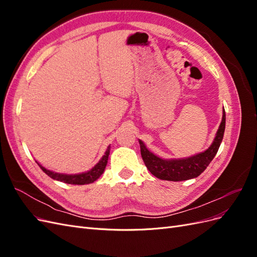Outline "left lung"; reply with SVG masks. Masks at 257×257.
<instances>
[{
    "mask_svg": "<svg viewBox=\"0 0 257 257\" xmlns=\"http://www.w3.org/2000/svg\"><path fill=\"white\" fill-rule=\"evenodd\" d=\"M225 111H223V118L217 130L216 136L212 145L209 147L205 152L194 155V157L182 159V160H163L152 152L147 149L142 141H139L141 145L142 158L145 162V165L149 169V172L159 179L167 181H183L189 180L192 178L198 177L210 162L213 160L215 154L219 150L220 145L224 136L225 131Z\"/></svg>",
    "mask_w": 257,
    "mask_h": 257,
    "instance_id": "1",
    "label": "left lung"
}]
</instances>
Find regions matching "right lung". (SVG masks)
Wrapping results in <instances>:
<instances>
[{"mask_svg":"<svg viewBox=\"0 0 257 257\" xmlns=\"http://www.w3.org/2000/svg\"><path fill=\"white\" fill-rule=\"evenodd\" d=\"M109 149H110V147H108L106 152H105V155L102 158V160H100L91 170H89V172H87V173L78 174V175L57 174V173L50 172V170H48V169H46L41 164H38L37 162L36 163L38 164V166L42 168V170L46 175H48L50 178L54 179V180L62 181V182L68 183V184H80V185L81 184H89V183L94 182L96 179H98L100 177V175L104 173L105 167L107 165L108 157H109Z\"/></svg>","mask_w":257,"mask_h":257,"instance_id":"1","label":"right lung"}]
</instances>
